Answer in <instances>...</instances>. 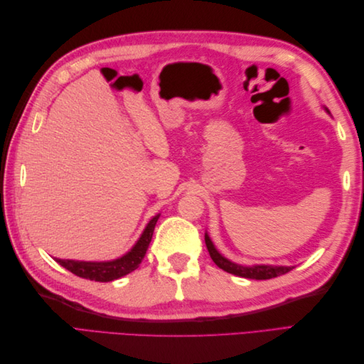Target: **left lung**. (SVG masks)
I'll list each match as a JSON object with an SVG mask.
<instances>
[{
    "instance_id": "1",
    "label": "left lung",
    "mask_w": 364,
    "mask_h": 364,
    "mask_svg": "<svg viewBox=\"0 0 364 364\" xmlns=\"http://www.w3.org/2000/svg\"><path fill=\"white\" fill-rule=\"evenodd\" d=\"M205 243H206L209 255H211L213 261L217 264V266L228 273L235 274V277L249 278V279H270V278L281 277V274H285L287 272L294 269V267H287V266H269V264H257V266H240V264H235L232 261H229L228 258H225L223 255H220V252L215 249V246L213 245V241H211V238H209L208 234H205Z\"/></svg>"
}]
</instances>
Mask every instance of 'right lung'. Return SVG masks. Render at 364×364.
<instances>
[{
	"label": "right lung",
	"instance_id": "1",
	"mask_svg": "<svg viewBox=\"0 0 364 364\" xmlns=\"http://www.w3.org/2000/svg\"><path fill=\"white\" fill-rule=\"evenodd\" d=\"M158 218H159V214L150 220L144 229V232L141 234L139 240L136 241V245L121 258H117L112 261H102V262L59 259V258H56V261L62 267H65L71 273L77 274V277L85 278V279H91L97 282H109V281L118 279L139 267L142 258L146 257V252L151 241L153 230H155Z\"/></svg>",
	"mask_w": 364,
	"mask_h": 364
}]
</instances>
